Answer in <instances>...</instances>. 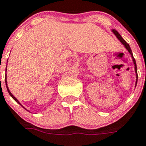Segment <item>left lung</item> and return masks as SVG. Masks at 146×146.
Returning <instances> with one entry per match:
<instances>
[{
    "label": "left lung",
    "mask_w": 146,
    "mask_h": 146,
    "mask_svg": "<svg viewBox=\"0 0 146 146\" xmlns=\"http://www.w3.org/2000/svg\"><path fill=\"white\" fill-rule=\"evenodd\" d=\"M112 32L114 34H115V35H116V37L117 38V39L120 40V41L121 42V44H123V45H124V46L126 47V49L127 50L128 52L130 53V55H131V56H132L133 58V63H134V66H135V71H136V83H137V79H138V74H137V68H136V61H135V59H134L133 56V53H132V50H131V49H130V45L127 43V42L125 41V40H123V38H122V37L121 36V35H120L118 32H117L116 30H114L113 29L112 30Z\"/></svg>",
    "instance_id": "obj_1"
}]
</instances>
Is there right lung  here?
Segmentation results:
<instances>
[{
    "mask_svg": "<svg viewBox=\"0 0 146 146\" xmlns=\"http://www.w3.org/2000/svg\"><path fill=\"white\" fill-rule=\"evenodd\" d=\"M6 72H7V68H6ZM5 82H6V86H7V91H8V93H9V94H10V96H11V97H12L13 99V100H15V101H16V102H18L19 104H20V103H19V101H18V100H17V99H16V98L15 97V96H13V95L12 93H10V90H9V88H8V87H7V78H5Z\"/></svg>",
    "mask_w": 146,
    "mask_h": 146,
    "instance_id": "right-lung-1",
    "label": "right lung"
}]
</instances>
